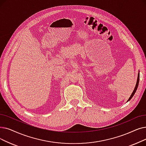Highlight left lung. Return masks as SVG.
Here are the masks:
<instances>
[{"label":"left lung","instance_id":"left-lung-1","mask_svg":"<svg viewBox=\"0 0 146 146\" xmlns=\"http://www.w3.org/2000/svg\"><path fill=\"white\" fill-rule=\"evenodd\" d=\"M139 80H140V73H138V78H137V83H136V85H135V88H134V91H133V92H132V94L131 95L130 97L129 98L128 100L127 101V102H128V101H129V100H131V99L132 98V97L134 96V95L135 94V92H136V91H137V90L138 86V84H139Z\"/></svg>","mask_w":146,"mask_h":146}]
</instances>
